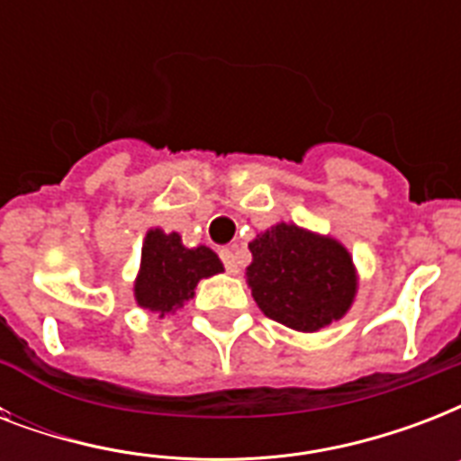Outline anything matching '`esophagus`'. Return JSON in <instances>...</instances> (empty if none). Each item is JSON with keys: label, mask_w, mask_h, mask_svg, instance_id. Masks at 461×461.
<instances>
[{"label": "esophagus", "mask_w": 461, "mask_h": 461, "mask_svg": "<svg viewBox=\"0 0 461 461\" xmlns=\"http://www.w3.org/2000/svg\"><path fill=\"white\" fill-rule=\"evenodd\" d=\"M220 258H222L224 270H227V273H230V275H237L239 273L237 256H234V251H231V249H222V251H220Z\"/></svg>", "instance_id": "1"}]
</instances>
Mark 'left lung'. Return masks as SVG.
Wrapping results in <instances>:
<instances>
[{
	"label": "left lung",
	"instance_id": "obj_1",
	"mask_svg": "<svg viewBox=\"0 0 461 461\" xmlns=\"http://www.w3.org/2000/svg\"><path fill=\"white\" fill-rule=\"evenodd\" d=\"M249 285L267 318L299 332L339 321L357 294V275L347 249L296 224H275L251 244Z\"/></svg>",
	"mask_w": 461,
	"mask_h": 461
}]
</instances>
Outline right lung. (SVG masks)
I'll return each mask as SVG.
<instances>
[{
    "instance_id": "right-lung-1",
    "label": "right lung",
    "mask_w": 461,
    "mask_h": 461,
    "mask_svg": "<svg viewBox=\"0 0 461 461\" xmlns=\"http://www.w3.org/2000/svg\"><path fill=\"white\" fill-rule=\"evenodd\" d=\"M217 273H222V263L208 246L184 249L176 231L165 234L162 230H150L140 253L136 302L159 315L172 313L194 296L198 280Z\"/></svg>"
}]
</instances>
